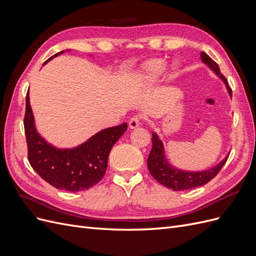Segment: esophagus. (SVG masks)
I'll list each match as a JSON object with an SVG mask.
<instances>
[{
  "label": "esophagus",
  "mask_w": 256,
  "mask_h": 256,
  "mask_svg": "<svg viewBox=\"0 0 256 256\" xmlns=\"http://www.w3.org/2000/svg\"><path fill=\"white\" fill-rule=\"evenodd\" d=\"M141 122H142L141 115H134V118H131L129 120V127L131 129H134L141 125Z\"/></svg>",
  "instance_id": "esophagus-1"
}]
</instances>
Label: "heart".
I'll use <instances>...</instances> for the list:
<instances>
[{"instance_id": "heart-1", "label": "heart", "mask_w": 256, "mask_h": 256, "mask_svg": "<svg viewBox=\"0 0 256 256\" xmlns=\"http://www.w3.org/2000/svg\"><path fill=\"white\" fill-rule=\"evenodd\" d=\"M166 64L164 60H152L146 66V74L145 78L148 82L157 81L160 76L166 72Z\"/></svg>"}]
</instances>
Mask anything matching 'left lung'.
<instances>
[{"label":"left lung","mask_w":256,"mask_h":256,"mask_svg":"<svg viewBox=\"0 0 256 256\" xmlns=\"http://www.w3.org/2000/svg\"><path fill=\"white\" fill-rule=\"evenodd\" d=\"M200 58H202L203 63L210 67L216 72V74L219 76L224 81L228 88V94L232 97V90L228 83L226 78L221 74L218 64H216L210 56H207L205 52L200 53ZM152 147L150 152V156L147 158V166H148L150 173L159 184H164V187L172 189L174 191L193 189L210 182L212 178L216 177V175L220 172V170L224 164H226V162L228 158V156H226L219 164H216L214 168L207 170V171L186 172L172 166L166 161L164 156V144H162L156 134H152Z\"/></svg>","instance_id":"8db88e82"}]
</instances>
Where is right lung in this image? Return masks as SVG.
<instances>
[{"mask_svg":"<svg viewBox=\"0 0 256 256\" xmlns=\"http://www.w3.org/2000/svg\"><path fill=\"white\" fill-rule=\"evenodd\" d=\"M60 53L63 51L54 56ZM51 58L46 60L44 65ZM23 124L30 166L54 188L70 192L90 189L102 180L106 171L108 158L113 145L127 130V122H124L122 125L99 131L76 148H56L37 134L28 92L26 97Z\"/></svg>","mask_w":256,"mask_h":256,"instance_id":"obj_1","label":"right lung"}]
</instances>
